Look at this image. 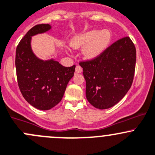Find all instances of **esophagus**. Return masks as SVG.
<instances>
[{
    "label": "esophagus",
    "instance_id": "obj_1",
    "mask_svg": "<svg viewBox=\"0 0 155 155\" xmlns=\"http://www.w3.org/2000/svg\"><path fill=\"white\" fill-rule=\"evenodd\" d=\"M82 71H83L82 68H81V67L80 66V65H77V66H76L75 72L77 73V74H80V73L82 72Z\"/></svg>",
    "mask_w": 155,
    "mask_h": 155
}]
</instances>
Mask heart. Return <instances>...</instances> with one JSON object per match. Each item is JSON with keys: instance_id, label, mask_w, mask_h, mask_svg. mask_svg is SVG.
Segmentation results:
<instances>
[{"instance_id": "b5f03b06", "label": "heart", "mask_w": 155, "mask_h": 155, "mask_svg": "<svg viewBox=\"0 0 155 155\" xmlns=\"http://www.w3.org/2000/svg\"><path fill=\"white\" fill-rule=\"evenodd\" d=\"M111 38V32L107 29H93L73 37L70 41V46L75 50L83 48V57L87 60H94L106 50Z\"/></svg>"}]
</instances>
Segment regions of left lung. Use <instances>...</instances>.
I'll list each match as a JSON object with an SVG mask.
<instances>
[{
	"label": "left lung",
	"mask_w": 155,
	"mask_h": 155,
	"mask_svg": "<svg viewBox=\"0 0 155 155\" xmlns=\"http://www.w3.org/2000/svg\"><path fill=\"white\" fill-rule=\"evenodd\" d=\"M136 60L134 44L129 37H125L97 59L80 62L88 102L98 109H107L118 103L131 87Z\"/></svg>",
	"instance_id": "obj_1"
}]
</instances>
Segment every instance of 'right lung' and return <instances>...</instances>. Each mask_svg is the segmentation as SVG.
Instances as JSON below:
<instances>
[{"instance_id":"1","label":"right lung","mask_w":155,"mask_h":155,"mask_svg":"<svg viewBox=\"0 0 155 155\" xmlns=\"http://www.w3.org/2000/svg\"><path fill=\"white\" fill-rule=\"evenodd\" d=\"M51 28L50 24L34 26L21 40L16 51L19 90L31 105L43 111L51 109L62 100L75 69V65L65 67L53 58L44 60L34 53L32 37Z\"/></svg>"}]
</instances>
